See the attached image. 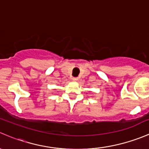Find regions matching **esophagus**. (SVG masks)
<instances>
[{"mask_svg":"<svg viewBox=\"0 0 149 149\" xmlns=\"http://www.w3.org/2000/svg\"><path fill=\"white\" fill-rule=\"evenodd\" d=\"M73 79V81H78V79H78L77 77H73V79Z\"/></svg>","mask_w":149,"mask_h":149,"instance_id":"obj_1","label":"esophagus"}]
</instances>
